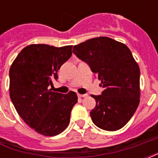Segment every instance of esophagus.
I'll return each mask as SVG.
<instances>
[{"instance_id":"34e87169","label":"esophagus","mask_w":158,"mask_h":158,"mask_svg":"<svg viewBox=\"0 0 158 158\" xmlns=\"http://www.w3.org/2000/svg\"><path fill=\"white\" fill-rule=\"evenodd\" d=\"M87 96L86 94H78V96H79V98H82V97H85Z\"/></svg>"}]
</instances>
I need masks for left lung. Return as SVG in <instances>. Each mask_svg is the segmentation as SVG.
<instances>
[{"instance_id":"8db88e82","label":"left lung","mask_w":158,"mask_h":158,"mask_svg":"<svg viewBox=\"0 0 158 158\" xmlns=\"http://www.w3.org/2000/svg\"><path fill=\"white\" fill-rule=\"evenodd\" d=\"M73 52L98 75L102 95L94 96L93 123L107 131L118 130L132 118L139 103V68L128 46L97 37L73 46Z\"/></svg>"}]
</instances>
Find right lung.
<instances>
[{
  "mask_svg": "<svg viewBox=\"0 0 158 158\" xmlns=\"http://www.w3.org/2000/svg\"><path fill=\"white\" fill-rule=\"evenodd\" d=\"M73 45H29L19 52L9 70L10 98L28 125L40 135L54 136L68 127L75 92L51 91L57 71L72 56Z\"/></svg>",
  "mask_w": 158,
  "mask_h": 158,
  "instance_id": "right-lung-1",
  "label": "right lung"
}]
</instances>
